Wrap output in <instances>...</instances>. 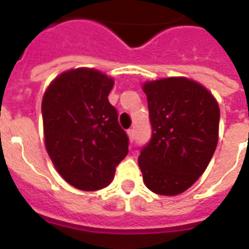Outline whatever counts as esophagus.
<instances>
[{
  "instance_id": "1",
  "label": "esophagus",
  "mask_w": 249,
  "mask_h": 249,
  "mask_svg": "<svg viewBox=\"0 0 249 249\" xmlns=\"http://www.w3.org/2000/svg\"><path fill=\"white\" fill-rule=\"evenodd\" d=\"M128 136H129V140L130 141L135 140V136H136L135 129H128Z\"/></svg>"
}]
</instances>
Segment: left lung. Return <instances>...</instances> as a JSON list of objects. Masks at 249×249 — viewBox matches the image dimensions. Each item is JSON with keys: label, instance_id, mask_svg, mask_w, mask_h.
<instances>
[{"label": "left lung", "instance_id": "left-lung-1", "mask_svg": "<svg viewBox=\"0 0 249 249\" xmlns=\"http://www.w3.org/2000/svg\"><path fill=\"white\" fill-rule=\"evenodd\" d=\"M151 140L139 156L152 192L175 196L196 183L208 167L219 139L220 109L197 82L171 77L144 84Z\"/></svg>", "mask_w": 249, "mask_h": 249}]
</instances>
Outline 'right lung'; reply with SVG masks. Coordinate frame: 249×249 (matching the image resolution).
Returning a JSON list of instances; mask_svg holds the SVG:
<instances>
[{"instance_id":"add662e5","label":"right lung","mask_w":249,"mask_h":249,"mask_svg":"<svg viewBox=\"0 0 249 249\" xmlns=\"http://www.w3.org/2000/svg\"><path fill=\"white\" fill-rule=\"evenodd\" d=\"M113 84L81 68L60 74L42 98L46 151L58 173L81 191L107 187L128 155L129 139L108 100Z\"/></svg>"}]
</instances>
